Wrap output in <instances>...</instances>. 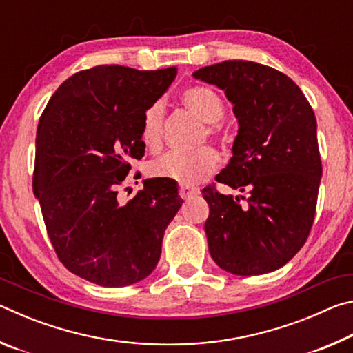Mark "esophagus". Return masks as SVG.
Returning a JSON list of instances; mask_svg holds the SVG:
<instances>
[{
    "mask_svg": "<svg viewBox=\"0 0 353 353\" xmlns=\"http://www.w3.org/2000/svg\"><path fill=\"white\" fill-rule=\"evenodd\" d=\"M196 194H199V188L190 187V185H181V188H179V196H181L182 199H190Z\"/></svg>",
    "mask_w": 353,
    "mask_h": 353,
    "instance_id": "1",
    "label": "esophagus"
}]
</instances>
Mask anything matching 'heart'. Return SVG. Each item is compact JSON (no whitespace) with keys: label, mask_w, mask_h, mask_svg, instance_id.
I'll return each mask as SVG.
<instances>
[{"label":"heart","mask_w":353,"mask_h":353,"mask_svg":"<svg viewBox=\"0 0 353 353\" xmlns=\"http://www.w3.org/2000/svg\"><path fill=\"white\" fill-rule=\"evenodd\" d=\"M181 101L193 115L205 124V135L218 140L221 137L219 119L224 117V101L210 87L191 85L181 93ZM165 107L154 103L143 112L140 137L149 151H159L162 146ZM218 166V155L212 148L204 146L193 152H168L149 165L154 177L172 179L182 183H196L210 176Z\"/></svg>","instance_id":"heart-1"}]
</instances>
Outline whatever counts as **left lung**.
<instances>
[{"label": "left lung", "mask_w": 353, "mask_h": 353, "mask_svg": "<svg viewBox=\"0 0 353 353\" xmlns=\"http://www.w3.org/2000/svg\"><path fill=\"white\" fill-rule=\"evenodd\" d=\"M193 76L234 104V155L216 181L248 193L202 190L212 259L235 276L276 271L301 250L313 225L322 176L314 112L292 79L266 65L225 61Z\"/></svg>", "instance_id": "8db88e82"}]
</instances>
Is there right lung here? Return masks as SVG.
Here are the masks:
<instances>
[{
	"instance_id": "add662e5",
	"label": "right lung",
	"mask_w": 353,
	"mask_h": 353,
	"mask_svg": "<svg viewBox=\"0 0 353 353\" xmlns=\"http://www.w3.org/2000/svg\"><path fill=\"white\" fill-rule=\"evenodd\" d=\"M176 67L83 70L61 83L41 113L32 188L59 260L99 286L140 282L157 266L166 227L182 205L176 183L146 179L121 202L118 185L145 154L140 129Z\"/></svg>"
}]
</instances>
